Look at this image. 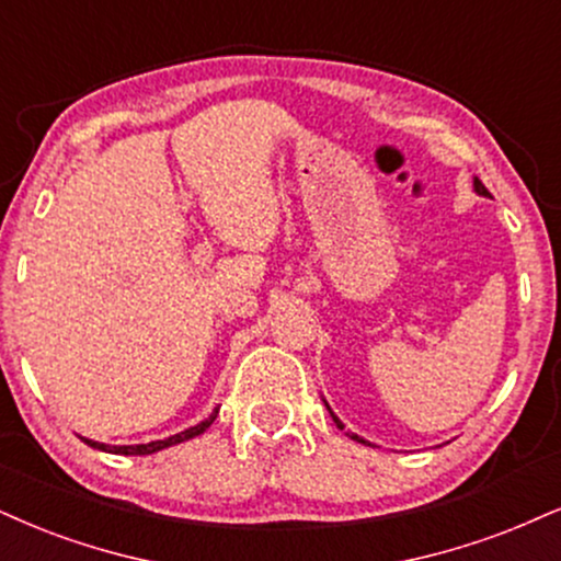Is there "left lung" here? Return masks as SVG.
<instances>
[{"mask_svg": "<svg viewBox=\"0 0 561 561\" xmlns=\"http://www.w3.org/2000/svg\"><path fill=\"white\" fill-rule=\"evenodd\" d=\"M473 190H476V195H481V197H489V190H486V186H483V184L479 182V176H473ZM324 405H328V400H324ZM328 411H330V405H328ZM330 416H333V421H335V426H337V428H343V421L337 419L333 411H330ZM345 434H348L351 439L362 442V445H369V442H366L364 437H358V434H354V432H345Z\"/></svg>", "mask_w": 561, "mask_h": 561, "instance_id": "left-lung-1", "label": "left lung"}]
</instances>
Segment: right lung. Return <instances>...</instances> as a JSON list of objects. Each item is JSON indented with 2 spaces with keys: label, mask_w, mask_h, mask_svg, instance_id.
I'll use <instances>...</instances> for the list:
<instances>
[{
  "label": "right lung",
  "mask_w": 561,
  "mask_h": 561,
  "mask_svg": "<svg viewBox=\"0 0 561 561\" xmlns=\"http://www.w3.org/2000/svg\"><path fill=\"white\" fill-rule=\"evenodd\" d=\"M216 416H218V408H213L210 416H207L205 421H199V424L184 428V432H179V434H174V437H169V439L148 442V445H103V442H93V439H88V437H80V439L85 442L88 447L101 449V453H112V455H153V453H158V449L182 445V442H186V439L199 437V434H203L205 428L210 426L213 421H216Z\"/></svg>",
  "instance_id": "add662e5"
}]
</instances>
